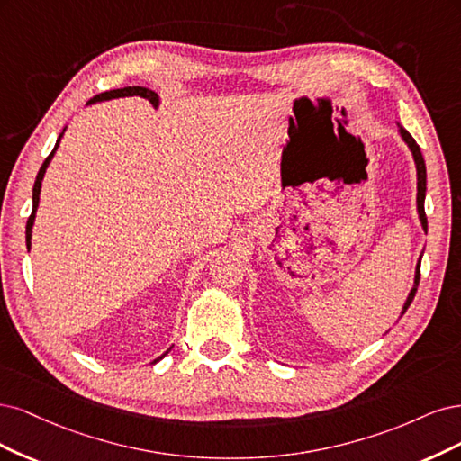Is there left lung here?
Segmentation results:
<instances>
[{
  "label": "left lung",
  "instance_id": "8db88e82",
  "mask_svg": "<svg viewBox=\"0 0 461 461\" xmlns=\"http://www.w3.org/2000/svg\"><path fill=\"white\" fill-rule=\"evenodd\" d=\"M398 133L400 138L404 140V143L408 145V149L411 151V157H413V162H415V172H418V199H415V203H418V216H420V221H421V228L423 231L427 233V216H425V191H427V170H425V160H423V155H421V149L420 145L415 143V140L410 136V131L398 122ZM421 257L420 255V260L418 264H415V276H413V287L411 291L408 293V299L402 306V312H400L398 318L404 316V312L408 310V306L411 304L413 296H415V291H418V285H420V266H421Z\"/></svg>",
  "mask_w": 461,
  "mask_h": 461
}]
</instances>
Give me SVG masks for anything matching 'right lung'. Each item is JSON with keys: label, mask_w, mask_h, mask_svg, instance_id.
I'll use <instances>...</instances> for the list:
<instances>
[{"label": "right lung", "mask_w": 461, "mask_h": 461, "mask_svg": "<svg viewBox=\"0 0 461 461\" xmlns=\"http://www.w3.org/2000/svg\"><path fill=\"white\" fill-rule=\"evenodd\" d=\"M118 97H143V99H147L149 103H153L155 107H158V105H160V97H158V94H155L153 90H149V87H143V86H128V87H121V90L103 92V94H99V95L92 97L90 101L86 103V105H94V103L111 101V99H118ZM65 130H67V128H63V131L59 133V138H57V143H55V147H53V151L50 153V157H48L46 160H43V165H41V168H40V172H38V176H36L34 189H32V214H31V218H28V221H26V249H28V250H31V247H32V241H31V240H32V226H34L36 211H38V204H40V191H41L43 176H46V170H48L50 162H51V158H53V155H55V151H57V147H59V143H61V138H63ZM170 348H172V347H170ZM170 348H168L165 354H160L157 360H153V364H157L158 360L165 358V356L170 352Z\"/></svg>", "instance_id": "1"}]
</instances>
